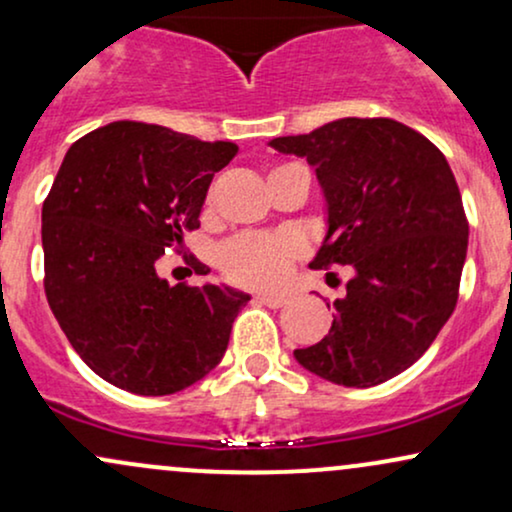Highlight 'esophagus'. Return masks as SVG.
Returning a JSON list of instances; mask_svg holds the SVG:
<instances>
[{
    "instance_id": "obj_1",
    "label": "esophagus",
    "mask_w": 512,
    "mask_h": 512,
    "mask_svg": "<svg viewBox=\"0 0 512 512\" xmlns=\"http://www.w3.org/2000/svg\"><path fill=\"white\" fill-rule=\"evenodd\" d=\"M255 298L260 300V303L267 305V307H283V305L288 303L286 295H281V293H257Z\"/></svg>"
}]
</instances>
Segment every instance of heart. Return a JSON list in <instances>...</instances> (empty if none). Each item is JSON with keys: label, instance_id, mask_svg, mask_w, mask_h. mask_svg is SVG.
<instances>
[{"label": "heart", "instance_id": "1", "mask_svg": "<svg viewBox=\"0 0 512 512\" xmlns=\"http://www.w3.org/2000/svg\"><path fill=\"white\" fill-rule=\"evenodd\" d=\"M300 255L303 240L293 233H243L221 248L219 267L233 283L264 288L279 283Z\"/></svg>", "mask_w": 512, "mask_h": 512}]
</instances>
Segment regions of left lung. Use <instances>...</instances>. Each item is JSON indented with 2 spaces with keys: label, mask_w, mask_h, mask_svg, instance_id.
<instances>
[{
  "label": "left lung",
  "mask_w": 512,
  "mask_h": 512,
  "mask_svg": "<svg viewBox=\"0 0 512 512\" xmlns=\"http://www.w3.org/2000/svg\"><path fill=\"white\" fill-rule=\"evenodd\" d=\"M269 145L305 157L324 188L329 231L312 267L353 269L329 334L295 360L338 386L384 384L427 353L458 303L470 226L451 166L432 140L384 116Z\"/></svg>",
  "instance_id": "1"
}]
</instances>
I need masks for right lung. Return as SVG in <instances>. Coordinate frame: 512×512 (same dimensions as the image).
<instances>
[{"instance_id": "add662e5", "label": "right lung", "mask_w": 512, "mask_h": 512, "mask_svg": "<svg viewBox=\"0 0 512 512\" xmlns=\"http://www.w3.org/2000/svg\"><path fill=\"white\" fill-rule=\"evenodd\" d=\"M236 155L233 143L140 121L107 123L66 152L42 202L45 293L80 360L109 384L169 396L224 357L250 295L169 286L155 264L200 229L214 171Z\"/></svg>"}]
</instances>
